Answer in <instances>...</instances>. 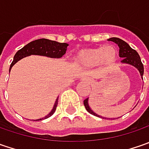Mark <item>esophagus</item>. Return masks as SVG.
I'll return each instance as SVG.
<instances>
[{
	"label": "esophagus",
	"instance_id": "34e87169",
	"mask_svg": "<svg viewBox=\"0 0 149 149\" xmlns=\"http://www.w3.org/2000/svg\"><path fill=\"white\" fill-rule=\"evenodd\" d=\"M82 81H83L84 83H86V84H91V83H92L91 79H89V78H84L83 79H82Z\"/></svg>",
	"mask_w": 149,
	"mask_h": 149
}]
</instances>
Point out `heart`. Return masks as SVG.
I'll return each mask as SVG.
<instances>
[{"instance_id": "heart-1", "label": "heart", "mask_w": 149, "mask_h": 149, "mask_svg": "<svg viewBox=\"0 0 149 149\" xmlns=\"http://www.w3.org/2000/svg\"><path fill=\"white\" fill-rule=\"evenodd\" d=\"M118 56V51L117 48L112 45H108L104 47L79 51L74 57V63L76 66L82 68L93 67L96 65L109 67L116 62Z\"/></svg>"}]
</instances>
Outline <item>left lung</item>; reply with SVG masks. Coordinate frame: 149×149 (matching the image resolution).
<instances>
[{"label":"left lung","instance_id":"obj_1","mask_svg":"<svg viewBox=\"0 0 149 149\" xmlns=\"http://www.w3.org/2000/svg\"><path fill=\"white\" fill-rule=\"evenodd\" d=\"M109 40L113 41L114 43H116L119 47V57L123 58V60H121V62L123 64H128L130 65H133L135 67L140 74L141 78L143 79V63L141 61L140 56L139 53L135 50V49H132L129 45L127 42H125L124 40L119 39L117 37H112L109 39ZM84 104L86 109V110L89 112V113L95 115L97 117L102 118H106L104 117H102L99 114H97L96 113L93 111L91 109V108L89 105V98H87L86 100H84Z\"/></svg>","mask_w":149,"mask_h":149}]
</instances>
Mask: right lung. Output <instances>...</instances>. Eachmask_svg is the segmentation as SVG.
<instances>
[{
    "mask_svg": "<svg viewBox=\"0 0 149 149\" xmlns=\"http://www.w3.org/2000/svg\"><path fill=\"white\" fill-rule=\"evenodd\" d=\"M68 45H69L67 43H60V42L50 40L48 39H39V40H33L31 42L26 45L23 48L19 49L15 53L13 61L10 66V71L15 64H16V62H18L19 60L25 58L26 56H30L32 54L42 55V56H46V57L54 58V59H60L66 53ZM58 98L54 102L52 110L49 112L46 116H45L42 118L36 119V120L38 121L42 120V119L47 118L50 117L51 115H53V113L56 109L57 104H58Z\"/></svg>",
    "mask_w": 149,
    "mask_h": 149,
    "instance_id": "obj_1",
    "label": "right lung"
}]
</instances>
